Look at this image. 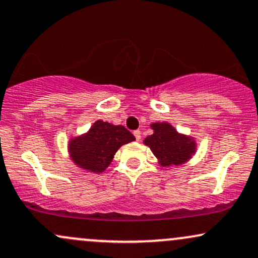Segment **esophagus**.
<instances>
[{"label":"esophagus","instance_id":"1","mask_svg":"<svg viewBox=\"0 0 258 258\" xmlns=\"http://www.w3.org/2000/svg\"><path fill=\"white\" fill-rule=\"evenodd\" d=\"M133 135H135V137H136V139H137V142L141 141L142 133H141V131H139V130H137V131H135V132H133Z\"/></svg>","mask_w":258,"mask_h":258}]
</instances>
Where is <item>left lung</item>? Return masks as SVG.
Here are the masks:
<instances>
[{
	"label": "left lung",
	"mask_w": 258,
	"mask_h": 258,
	"mask_svg": "<svg viewBox=\"0 0 258 258\" xmlns=\"http://www.w3.org/2000/svg\"><path fill=\"white\" fill-rule=\"evenodd\" d=\"M153 135L143 141L150 148L160 166H181L188 162L197 151V142L195 137L180 133L169 122L150 123Z\"/></svg>",
	"instance_id": "8db88e82"
}]
</instances>
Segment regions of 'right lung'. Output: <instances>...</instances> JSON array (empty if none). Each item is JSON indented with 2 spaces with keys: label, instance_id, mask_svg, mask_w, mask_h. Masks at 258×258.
Here are the masks:
<instances>
[{
  "label": "right lung",
  "instance_id": "right-lung-1",
  "mask_svg": "<svg viewBox=\"0 0 258 258\" xmlns=\"http://www.w3.org/2000/svg\"><path fill=\"white\" fill-rule=\"evenodd\" d=\"M135 141V136L122 125L96 120L88 132L68 141L67 150L78 168L99 174L109 167L122 145Z\"/></svg>",
  "mask_w": 258,
  "mask_h": 258
}]
</instances>
